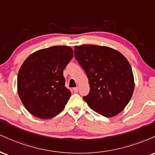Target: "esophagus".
Masks as SVG:
<instances>
[{
  "label": "esophagus",
  "instance_id": "34e87169",
  "mask_svg": "<svg viewBox=\"0 0 155 155\" xmlns=\"http://www.w3.org/2000/svg\"><path fill=\"white\" fill-rule=\"evenodd\" d=\"M73 91L74 92H78V87H75V88H73Z\"/></svg>",
  "mask_w": 155,
  "mask_h": 155
}]
</instances>
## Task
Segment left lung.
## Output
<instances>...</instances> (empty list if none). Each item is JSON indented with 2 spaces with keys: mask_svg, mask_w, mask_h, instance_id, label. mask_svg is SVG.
<instances>
[{
  "mask_svg": "<svg viewBox=\"0 0 155 155\" xmlns=\"http://www.w3.org/2000/svg\"><path fill=\"white\" fill-rule=\"evenodd\" d=\"M74 52L90 86L83 100L105 117L119 114L130 102L135 88L133 70L127 58L117 50L99 45L75 46Z\"/></svg>",
  "mask_w": 155,
  "mask_h": 155,
  "instance_id": "left-lung-1",
  "label": "left lung"
}]
</instances>
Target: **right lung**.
I'll return each mask as SVG.
<instances>
[{
  "label": "right lung",
  "mask_w": 155,
  "mask_h": 155,
  "mask_svg": "<svg viewBox=\"0 0 155 155\" xmlns=\"http://www.w3.org/2000/svg\"><path fill=\"white\" fill-rule=\"evenodd\" d=\"M73 58L68 46H53L29 55L17 76V91L33 116L52 119L63 110L71 92L65 86L63 71Z\"/></svg>",
  "instance_id": "add662e5"
}]
</instances>
